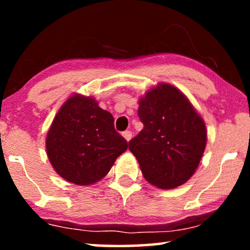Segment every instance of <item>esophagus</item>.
<instances>
[{"label":"esophagus","mask_w":250,"mask_h":250,"mask_svg":"<svg viewBox=\"0 0 250 250\" xmlns=\"http://www.w3.org/2000/svg\"><path fill=\"white\" fill-rule=\"evenodd\" d=\"M123 136H124V138L126 139V141H129V140L132 139V132L131 131H125V132H123Z\"/></svg>","instance_id":"obj_1"}]
</instances>
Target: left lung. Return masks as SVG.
Returning a JSON list of instances; mask_svg holds the SVG:
<instances>
[{
    "label": "left lung",
    "instance_id": "8db88e82",
    "mask_svg": "<svg viewBox=\"0 0 250 250\" xmlns=\"http://www.w3.org/2000/svg\"><path fill=\"white\" fill-rule=\"evenodd\" d=\"M143 128L128 142L143 176L160 189L186 183L199 165L206 148L203 118L188 98L172 85L162 83L139 102Z\"/></svg>",
    "mask_w": 250,
    "mask_h": 250
}]
</instances>
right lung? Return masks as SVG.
I'll return each instance as SVG.
<instances>
[{
	"instance_id": "add662e5",
	"label": "right lung",
	"mask_w": 250,
	"mask_h": 250,
	"mask_svg": "<svg viewBox=\"0 0 250 250\" xmlns=\"http://www.w3.org/2000/svg\"><path fill=\"white\" fill-rule=\"evenodd\" d=\"M127 141L115 129L114 117L92 97L76 94L62 104L46 136L53 168L68 182L88 186L107 175Z\"/></svg>"
}]
</instances>
